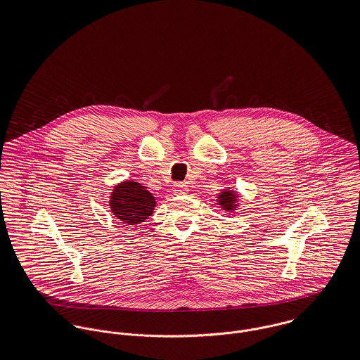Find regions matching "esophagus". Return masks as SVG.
<instances>
[{"instance_id":"obj_1","label":"esophagus","mask_w":360,"mask_h":360,"mask_svg":"<svg viewBox=\"0 0 360 360\" xmlns=\"http://www.w3.org/2000/svg\"><path fill=\"white\" fill-rule=\"evenodd\" d=\"M173 193H174V194H179V195L187 194V193H188V186L184 184V183H177V184H174V187H173Z\"/></svg>"}]
</instances>
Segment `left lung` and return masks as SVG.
Wrapping results in <instances>:
<instances>
[{
	"label": "left lung",
	"instance_id": "1",
	"mask_svg": "<svg viewBox=\"0 0 360 360\" xmlns=\"http://www.w3.org/2000/svg\"><path fill=\"white\" fill-rule=\"evenodd\" d=\"M216 198H217V205L221 207V210H226V212L234 213V210H237V207L240 206L237 191L230 190V188L219 193V195Z\"/></svg>",
	"mask_w": 360,
	"mask_h": 360
}]
</instances>
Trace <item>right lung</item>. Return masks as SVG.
Wrapping results in <instances>:
<instances>
[{"instance_id": "right-lung-1", "label": "right lung", "mask_w": 360, "mask_h": 360, "mask_svg": "<svg viewBox=\"0 0 360 360\" xmlns=\"http://www.w3.org/2000/svg\"><path fill=\"white\" fill-rule=\"evenodd\" d=\"M155 206V197L147 187L131 180L116 184L109 197L110 212L130 226L146 221L154 213Z\"/></svg>"}]
</instances>
